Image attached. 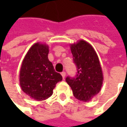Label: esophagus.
Listing matches in <instances>:
<instances>
[{
	"mask_svg": "<svg viewBox=\"0 0 127 127\" xmlns=\"http://www.w3.org/2000/svg\"><path fill=\"white\" fill-rule=\"evenodd\" d=\"M61 74L62 77H63V78H65V77H66V72L65 71H62Z\"/></svg>",
	"mask_w": 127,
	"mask_h": 127,
	"instance_id": "34e87169",
	"label": "esophagus"
}]
</instances>
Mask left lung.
<instances>
[{
	"instance_id": "1",
	"label": "left lung",
	"mask_w": 127,
	"mask_h": 127,
	"mask_svg": "<svg viewBox=\"0 0 127 127\" xmlns=\"http://www.w3.org/2000/svg\"><path fill=\"white\" fill-rule=\"evenodd\" d=\"M71 50L77 72L75 76H67L66 81L76 99L89 101L100 92L102 84L103 76L98 57L91 45L83 40L72 44Z\"/></svg>"
}]
</instances>
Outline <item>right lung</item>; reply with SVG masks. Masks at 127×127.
<instances>
[{
    "instance_id": "right-lung-1",
    "label": "right lung",
    "mask_w": 127,
    "mask_h": 127,
    "mask_svg": "<svg viewBox=\"0 0 127 127\" xmlns=\"http://www.w3.org/2000/svg\"><path fill=\"white\" fill-rule=\"evenodd\" d=\"M48 54V46L34 44L22 61L20 73L23 92L39 101L49 97L56 83L62 80L61 74L55 71L49 61Z\"/></svg>"
}]
</instances>
